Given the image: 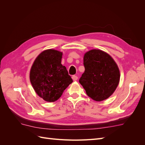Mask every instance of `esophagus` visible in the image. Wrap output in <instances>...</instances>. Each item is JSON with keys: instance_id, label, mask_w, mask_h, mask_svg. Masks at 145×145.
I'll use <instances>...</instances> for the list:
<instances>
[{"instance_id": "34e87169", "label": "esophagus", "mask_w": 145, "mask_h": 145, "mask_svg": "<svg viewBox=\"0 0 145 145\" xmlns=\"http://www.w3.org/2000/svg\"><path fill=\"white\" fill-rule=\"evenodd\" d=\"M72 80H74V81H76L77 79H78V77L77 76H72Z\"/></svg>"}]
</instances>
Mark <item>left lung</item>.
<instances>
[{
    "label": "left lung",
    "instance_id": "left-lung-1",
    "mask_svg": "<svg viewBox=\"0 0 145 145\" xmlns=\"http://www.w3.org/2000/svg\"><path fill=\"white\" fill-rule=\"evenodd\" d=\"M85 72L79 82L86 94L97 102L109 98L119 83L120 70L112 57L102 50L93 49L83 56Z\"/></svg>",
    "mask_w": 145,
    "mask_h": 145
}]
</instances>
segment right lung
<instances>
[{"label":"right lung","mask_w":145,"mask_h":145,"mask_svg":"<svg viewBox=\"0 0 145 145\" xmlns=\"http://www.w3.org/2000/svg\"><path fill=\"white\" fill-rule=\"evenodd\" d=\"M63 53L49 49L42 51L30 69L29 79L36 94L48 102H54L72 82L67 68L61 63Z\"/></svg>","instance_id":"right-lung-1"}]
</instances>
